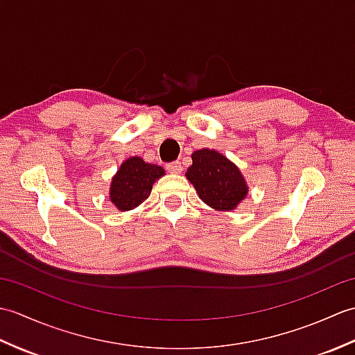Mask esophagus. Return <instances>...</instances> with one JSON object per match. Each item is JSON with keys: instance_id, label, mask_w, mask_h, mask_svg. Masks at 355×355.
<instances>
[{"instance_id": "obj_1", "label": "esophagus", "mask_w": 355, "mask_h": 355, "mask_svg": "<svg viewBox=\"0 0 355 355\" xmlns=\"http://www.w3.org/2000/svg\"><path fill=\"white\" fill-rule=\"evenodd\" d=\"M166 169H168L172 173H180V172L183 171V166H182V163H180V162H172V163L166 164Z\"/></svg>"}]
</instances>
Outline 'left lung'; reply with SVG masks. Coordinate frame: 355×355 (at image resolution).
Listing matches in <instances>:
<instances>
[{
  "label": "left lung",
  "instance_id": "1",
  "mask_svg": "<svg viewBox=\"0 0 355 355\" xmlns=\"http://www.w3.org/2000/svg\"><path fill=\"white\" fill-rule=\"evenodd\" d=\"M186 178L193 184L198 197L215 210H235L248 193L238 166L214 149L195 150Z\"/></svg>",
  "mask_w": 355,
  "mask_h": 355
}]
</instances>
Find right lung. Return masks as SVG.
<instances>
[{
    "mask_svg": "<svg viewBox=\"0 0 355 355\" xmlns=\"http://www.w3.org/2000/svg\"><path fill=\"white\" fill-rule=\"evenodd\" d=\"M163 175L162 166L146 163L140 157H130L111 180L110 200L122 212L132 210L149 197L155 180Z\"/></svg>",
    "mask_w": 355,
    "mask_h": 355,
    "instance_id": "add662e5",
    "label": "right lung"
}]
</instances>
